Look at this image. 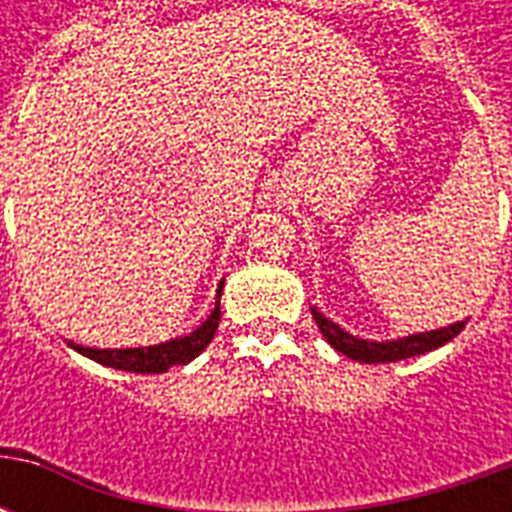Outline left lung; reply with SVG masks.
Segmentation results:
<instances>
[{"label":"left lung","mask_w":512,"mask_h":512,"mask_svg":"<svg viewBox=\"0 0 512 512\" xmlns=\"http://www.w3.org/2000/svg\"><path fill=\"white\" fill-rule=\"evenodd\" d=\"M312 318H315L318 329L326 337V343L337 348L348 359L362 362V365H386V362H397V359H408V356L428 354V351H436L444 343H450L452 337H458L463 332V326H466V321H458L452 326H444V329H433V332L408 334V337H397V340H389V343H373V340H359L354 334L340 329L318 307H312Z\"/></svg>","instance_id":"left-lung-1"}]
</instances>
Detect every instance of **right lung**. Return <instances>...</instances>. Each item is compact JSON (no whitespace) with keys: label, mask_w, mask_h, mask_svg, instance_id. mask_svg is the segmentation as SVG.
Listing matches in <instances>:
<instances>
[{"label":"right lung","mask_w":512,"mask_h":512,"mask_svg":"<svg viewBox=\"0 0 512 512\" xmlns=\"http://www.w3.org/2000/svg\"><path fill=\"white\" fill-rule=\"evenodd\" d=\"M222 288L224 279L219 282L216 299H222ZM219 318H222V312H219V301H216L211 315L194 332L175 337V340H167V343L147 345V348H84V345L76 343L68 345H71L73 351L90 356L93 362L115 367V370H126V373H167L169 367L189 365L191 359H197L208 348L213 334L219 329Z\"/></svg>","instance_id":"right-lung-1"}]
</instances>
